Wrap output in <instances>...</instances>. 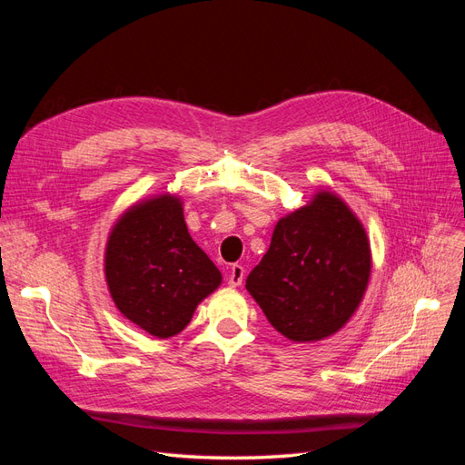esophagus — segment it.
<instances>
[{
    "label": "esophagus",
    "instance_id": "obj_1",
    "mask_svg": "<svg viewBox=\"0 0 465 465\" xmlns=\"http://www.w3.org/2000/svg\"><path fill=\"white\" fill-rule=\"evenodd\" d=\"M229 285L231 287H238V285H242V281H244V267L241 265V263H234V265H231V272H229Z\"/></svg>",
    "mask_w": 465,
    "mask_h": 465
}]
</instances>
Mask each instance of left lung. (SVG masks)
I'll list each match as a JSON object with an SVG mask.
<instances>
[{"mask_svg": "<svg viewBox=\"0 0 465 465\" xmlns=\"http://www.w3.org/2000/svg\"><path fill=\"white\" fill-rule=\"evenodd\" d=\"M369 275L371 244L361 221L337 195L320 192L275 224L246 289L279 333L302 343L345 326Z\"/></svg>", "mask_w": 465, "mask_h": 465, "instance_id": "left-lung-1", "label": "left lung"}]
</instances>
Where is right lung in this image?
I'll return each mask as SVG.
<instances>
[{"label": "right lung", "mask_w": 465, "mask_h": 465, "mask_svg": "<svg viewBox=\"0 0 465 465\" xmlns=\"http://www.w3.org/2000/svg\"><path fill=\"white\" fill-rule=\"evenodd\" d=\"M106 283L118 311L147 333L173 337L221 285V272L192 241L174 195L134 205L110 232Z\"/></svg>", "instance_id": "add662e5"}]
</instances>
